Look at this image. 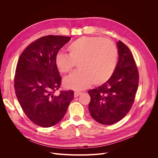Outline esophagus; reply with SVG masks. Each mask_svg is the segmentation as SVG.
I'll use <instances>...</instances> for the list:
<instances>
[{"label": "esophagus", "mask_w": 158, "mask_h": 158, "mask_svg": "<svg viewBox=\"0 0 158 158\" xmlns=\"http://www.w3.org/2000/svg\"><path fill=\"white\" fill-rule=\"evenodd\" d=\"M82 94V92H78V91H77V92H74V97L76 98V97H78V96H79V95Z\"/></svg>", "instance_id": "34e87169"}]
</instances>
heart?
<instances>
[{"label":"heart","instance_id":"b5f03b06","mask_svg":"<svg viewBox=\"0 0 158 158\" xmlns=\"http://www.w3.org/2000/svg\"><path fill=\"white\" fill-rule=\"evenodd\" d=\"M69 55L59 52L55 64L62 74H68L76 63L80 69L66 78V86L76 89L88 88L92 83L102 85L112 77L117 63V49L111 40L98 36L81 37L68 47Z\"/></svg>","mask_w":158,"mask_h":158}]
</instances>
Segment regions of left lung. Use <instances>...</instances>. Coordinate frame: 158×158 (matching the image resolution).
I'll use <instances>...</instances> for the list:
<instances>
[{
    "instance_id": "left-lung-1",
    "label": "left lung",
    "mask_w": 158,
    "mask_h": 158,
    "mask_svg": "<svg viewBox=\"0 0 158 158\" xmlns=\"http://www.w3.org/2000/svg\"><path fill=\"white\" fill-rule=\"evenodd\" d=\"M118 60L115 70L106 83L90 89L89 111L103 125H111L121 121L130 111L139 82V73L128 47L117 42Z\"/></svg>"
}]
</instances>
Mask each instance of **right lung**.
<instances>
[{"instance_id": "obj_1", "label": "right lung", "mask_w": 158, "mask_h": 158, "mask_svg": "<svg viewBox=\"0 0 158 158\" xmlns=\"http://www.w3.org/2000/svg\"><path fill=\"white\" fill-rule=\"evenodd\" d=\"M71 37L47 35L28 45L19 57L14 89L26 115L35 125L50 127L64 116L74 98L73 90H61L55 56Z\"/></svg>"}]
</instances>
